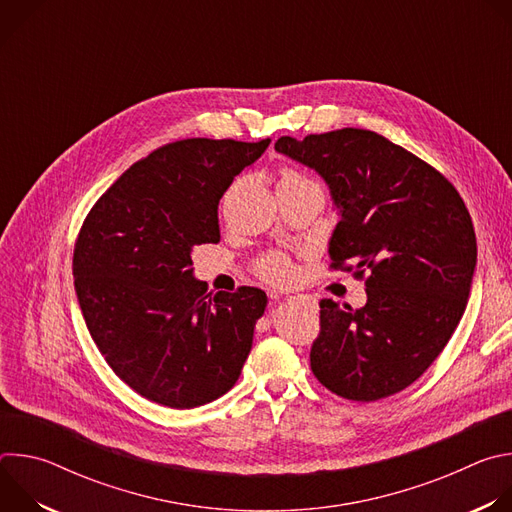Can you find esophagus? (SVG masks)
Segmentation results:
<instances>
[{
	"label": "esophagus",
	"mask_w": 512,
	"mask_h": 512,
	"mask_svg": "<svg viewBox=\"0 0 512 512\" xmlns=\"http://www.w3.org/2000/svg\"><path fill=\"white\" fill-rule=\"evenodd\" d=\"M306 302H312V300H310V298H306Z\"/></svg>",
	"instance_id": "1"
}]
</instances>
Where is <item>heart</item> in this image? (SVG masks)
I'll use <instances>...</instances> for the list:
<instances>
[{
  "label": "heart",
  "instance_id": "heart-1",
  "mask_svg": "<svg viewBox=\"0 0 512 512\" xmlns=\"http://www.w3.org/2000/svg\"><path fill=\"white\" fill-rule=\"evenodd\" d=\"M300 178L296 172H281V180H296ZM257 271L261 273V277H265L267 281H273V283H285L291 279V265L289 261L283 257V255H277V253H271V255H265L259 259L257 263Z\"/></svg>",
  "mask_w": 512,
  "mask_h": 512
}]
</instances>
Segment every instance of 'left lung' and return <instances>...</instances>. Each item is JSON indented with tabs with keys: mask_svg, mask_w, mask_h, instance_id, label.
<instances>
[{
	"mask_svg": "<svg viewBox=\"0 0 512 512\" xmlns=\"http://www.w3.org/2000/svg\"><path fill=\"white\" fill-rule=\"evenodd\" d=\"M275 150L316 170L340 221L330 267L369 277L367 304L320 302L316 379L350 401H379L417 381L462 320L476 269L470 212L452 182L387 137L344 127Z\"/></svg>",
	"mask_w": 512,
	"mask_h": 512,
	"instance_id": "8db88e82",
	"label": "left lung"
}]
</instances>
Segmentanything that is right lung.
I'll return each instance as SVG.
<instances>
[{
	"label": "right lung",
	"instance_id": "obj_1",
	"mask_svg": "<svg viewBox=\"0 0 512 512\" xmlns=\"http://www.w3.org/2000/svg\"><path fill=\"white\" fill-rule=\"evenodd\" d=\"M269 141L162 145L117 178L81 227L72 275L87 328L113 373L158 405L218 399L251 352L265 291L206 294L192 249L221 241L218 202Z\"/></svg>",
	"mask_w": 512,
	"mask_h": 512
}]
</instances>
